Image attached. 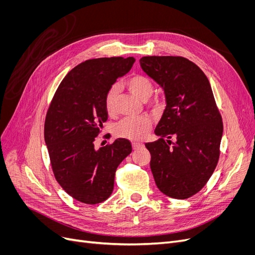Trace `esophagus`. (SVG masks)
<instances>
[{
    "mask_svg": "<svg viewBox=\"0 0 255 255\" xmlns=\"http://www.w3.org/2000/svg\"><path fill=\"white\" fill-rule=\"evenodd\" d=\"M142 145H143V143H142V142H139V141H133V142H132V146H133L134 150L139 149L140 146H142Z\"/></svg>",
    "mask_w": 255,
    "mask_h": 255,
    "instance_id": "34e87169",
    "label": "esophagus"
}]
</instances>
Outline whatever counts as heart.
<instances>
[{"label":"heart","mask_w":255,"mask_h":255,"mask_svg":"<svg viewBox=\"0 0 255 255\" xmlns=\"http://www.w3.org/2000/svg\"><path fill=\"white\" fill-rule=\"evenodd\" d=\"M125 86L129 92L140 100L148 101L154 92L153 82L144 75H134L125 82ZM119 89L116 85H113L106 91L104 98L105 110L110 115L116 113V104H117ZM152 127V121L149 117L140 116V117H128L119 121L115 126V134L118 137L128 138L132 140H139L145 137Z\"/></svg>","instance_id":"obj_1"}]
</instances>
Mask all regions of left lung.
Returning a JSON list of instances; mask_svg holds the SVG:
<instances>
[{
    "instance_id": "obj_1",
    "label": "left lung",
    "mask_w": 255,
    "mask_h": 255,
    "mask_svg": "<svg viewBox=\"0 0 255 255\" xmlns=\"http://www.w3.org/2000/svg\"><path fill=\"white\" fill-rule=\"evenodd\" d=\"M139 63L166 99L154 130L159 138L145 143L154 181L166 196L187 199L203 188L219 159L223 126L211 84L201 69L181 56H143Z\"/></svg>"
}]
</instances>
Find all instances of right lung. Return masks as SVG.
Returning a JSON list of instances; mask_svg holds the SVG:
<instances>
[{
    "instance_id": "1",
    "label": "right lung",
    "mask_w": 255,
    "mask_h": 255,
    "mask_svg": "<svg viewBox=\"0 0 255 255\" xmlns=\"http://www.w3.org/2000/svg\"><path fill=\"white\" fill-rule=\"evenodd\" d=\"M134 57L84 61L65 76L53 97L44 122V141L54 175L67 194L86 204L101 203L114 189L117 167L132 152L128 139L96 149L95 139L107 120L104 98Z\"/></svg>"
}]
</instances>
